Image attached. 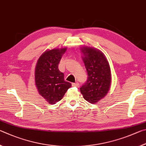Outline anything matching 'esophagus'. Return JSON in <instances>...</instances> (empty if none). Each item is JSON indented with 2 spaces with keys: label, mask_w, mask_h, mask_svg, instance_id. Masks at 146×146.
Returning <instances> with one entry per match:
<instances>
[{
  "label": "esophagus",
  "mask_w": 146,
  "mask_h": 146,
  "mask_svg": "<svg viewBox=\"0 0 146 146\" xmlns=\"http://www.w3.org/2000/svg\"><path fill=\"white\" fill-rule=\"evenodd\" d=\"M79 83H72V86H76V87H78V86H79Z\"/></svg>",
  "instance_id": "esophagus-1"
}]
</instances>
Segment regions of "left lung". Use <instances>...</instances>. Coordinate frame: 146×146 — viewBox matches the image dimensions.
I'll use <instances>...</instances> for the list:
<instances>
[{"mask_svg": "<svg viewBox=\"0 0 146 146\" xmlns=\"http://www.w3.org/2000/svg\"><path fill=\"white\" fill-rule=\"evenodd\" d=\"M81 51L88 79L80 91L86 101L95 104L106 96L110 88V67L105 55L98 48L84 46Z\"/></svg>", "mask_w": 146, "mask_h": 146, "instance_id": "left-lung-1", "label": "left lung"}]
</instances>
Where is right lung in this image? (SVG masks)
<instances>
[{"label":"right lung","mask_w":146,"mask_h":146,"mask_svg":"<svg viewBox=\"0 0 146 146\" xmlns=\"http://www.w3.org/2000/svg\"><path fill=\"white\" fill-rule=\"evenodd\" d=\"M66 47L47 50L40 56L35 70V85L38 93L48 103L54 104L61 100L71 83L64 80V74L58 69Z\"/></svg>","instance_id":"add662e5"}]
</instances>
